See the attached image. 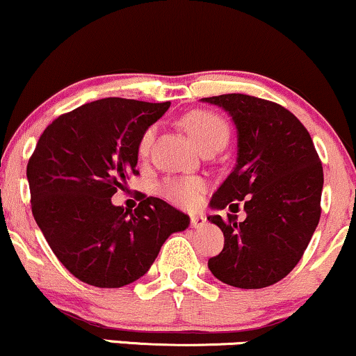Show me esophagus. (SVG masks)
Segmentation results:
<instances>
[{
    "label": "esophagus",
    "mask_w": 356,
    "mask_h": 356,
    "mask_svg": "<svg viewBox=\"0 0 356 356\" xmlns=\"http://www.w3.org/2000/svg\"><path fill=\"white\" fill-rule=\"evenodd\" d=\"M207 223V218L203 215H191L190 216V225L191 228H202Z\"/></svg>",
    "instance_id": "obj_1"
}]
</instances>
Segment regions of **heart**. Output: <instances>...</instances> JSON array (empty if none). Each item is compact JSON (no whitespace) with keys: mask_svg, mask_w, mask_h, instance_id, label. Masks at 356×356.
I'll return each instance as SVG.
<instances>
[{"mask_svg":"<svg viewBox=\"0 0 356 356\" xmlns=\"http://www.w3.org/2000/svg\"><path fill=\"white\" fill-rule=\"evenodd\" d=\"M186 131L193 138L198 148L204 145H225L228 138V127L220 116L210 111H191L183 120ZM154 128H148L140 141V153H148L153 143ZM204 193V181L202 178H171L161 185V195L178 207H196Z\"/></svg>","mask_w":356,"mask_h":356,"instance_id":"heart-1","label":"heart"}]
</instances>
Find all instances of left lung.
<instances>
[{
  "label": "left lung",
  "mask_w": 356,
  "mask_h": 356,
  "mask_svg": "<svg viewBox=\"0 0 356 356\" xmlns=\"http://www.w3.org/2000/svg\"><path fill=\"white\" fill-rule=\"evenodd\" d=\"M232 116L236 165L213 195L211 210L246 218L210 215L225 236L208 268L227 285L253 290L285 278L303 257L320 221L323 168L310 133L277 103L232 93L203 98Z\"/></svg>",
  "instance_id": "1"
}]
</instances>
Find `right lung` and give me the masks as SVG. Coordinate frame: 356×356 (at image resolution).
I'll list each match as a JSON object with an SVG mask.
<instances>
[{
  "mask_svg": "<svg viewBox=\"0 0 356 356\" xmlns=\"http://www.w3.org/2000/svg\"><path fill=\"white\" fill-rule=\"evenodd\" d=\"M168 108L124 98L86 103L54 120L29 158L33 216L58 260L88 285L136 282L171 233L190 225V216L153 196L135 211L111 203L138 175L141 136Z\"/></svg>",
  "mask_w": 356,
  "mask_h": 356,
  "instance_id": "obj_1",
  "label": "right lung"
}]
</instances>
